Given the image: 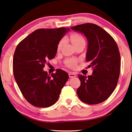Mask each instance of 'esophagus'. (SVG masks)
<instances>
[{"mask_svg":"<svg viewBox=\"0 0 132 132\" xmlns=\"http://www.w3.org/2000/svg\"><path fill=\"white\" fill-rule=\"evenodd\" d=\"M69 78L75 77L76 74L75 73H73V72H69Z\"/></svg>","mask_w":132,"mask_h":132,"instance_id":"1","label":"esophagus"}]
</instances>
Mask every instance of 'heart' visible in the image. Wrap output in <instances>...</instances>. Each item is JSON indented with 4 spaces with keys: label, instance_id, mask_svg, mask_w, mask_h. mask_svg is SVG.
Segmentation results:
<instances>
[{
    "label": "heart",
    "instance_id": "heart-1",
    "mask_svg": "<svg viewBox=\"0 0 132 132\" xmlns=\"http://www.w3.org/2000/svg\"><path fill=\"white\" fill-rule=\"evenodd\" d=\"M69 39L70 41L72 42L73 45L77 46L81 44L85 43V40L83 37L78 33H72L70 35ZM65 39L63 38L59 41L58 45H57V51H60L62 49L63 46L65 44ZM78 60L75 59H68L66 60V64L68 66L72 68H75L77 67Z\"/></svg>",
    "mask_w": 132,
    "mask_h": 132
}]
</instances>
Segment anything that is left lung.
<instances>
[{"label":"left lung","instance_id":"left-lung-1","mask_svg":"<svg viewBox=\"0 0 132 132\" xmlns=\"http://www.w3.org/2000/svg\"><path fill=\"white\" fill-rule=\"evenodd\" d=\"M71 29L86 37V61L90 62L88 67L93 69L88 77L78 75L81 81L78 96L90 105L103 102L116 89L119 78L121 59L117 44L107 31L94 24L85 23Z\"/></svg>","mask_w":132,"mask_h":132}]
</instances>
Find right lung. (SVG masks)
<instances>
[{
  "label": "right lung",
  "instance_id": "add662e5",
  "mask_svg": "<svg viewBox=\"0 0 132 132\" xmlns=\"http://www.w3.org/2000/svg\"><path fill=\"white\" fill-rule=\"evenodd\" d=\"M69 28L36 30L21 40L13 57L15 79L27 101L35 106H51L59 99L69 78L67 72L57 69L48 75L43 69L54 58L59 42Z\"/></svg>",
  "mask_w": 132,
  "mask_h": 132
}]
</instances>
